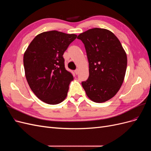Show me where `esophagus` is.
Returning <instances> with one entry per match:
<instances>
[{
	"label": "esophagus",
	"instance_id": "obj_1",
	"mask_svg": "<svg viewBox=\"0 0 151 151\" xmlns=\"http://www.w3.org/2000/svg\"><path fill=\"white\" fill-rule=\"evenodd\" d=\"M75 73H76V75L78 74H79V69H76V70H75Z\"/></svg>",
	"mask_w": 151,
	"mask_h": 151
}]
</instances>
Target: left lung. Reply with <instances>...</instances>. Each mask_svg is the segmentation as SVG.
<instances>
[{
	"instance_id": "1",
	"label": "left lung",
	"mask_w": 151,
	"mask_h": 151,
	"mask_svg": "<svg viewBox=\"0 0 151 151\" xmlns=\"http://www.w3.org/2000/svg\"><path fill=\"white\" fill-rule=\"evenodd\" d=\"M77 38L84 44L89 62V77L82 86L93 101H106L115 96L123 84L126 52L116 36L106 29H90Z\"/></svg>"
}]
</instances>
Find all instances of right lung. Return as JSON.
<instances>
[{"label":"right lung","instance_id":"obj_1","mask_svg":"<svg viewBox=\"0 0 151 151\" xmlns=\"http://www.w3.org/2000/svg\"><path fill=\"white\" fill-rule=\"evenodd\" d=\"M77 38L57 31L43 32L32 40L24 52L25 76L31 89L42 101L60 103L74 77L64 65L63 53Z\"/></svg>","mask_w":151,"mask_h":151}]
</instances>
